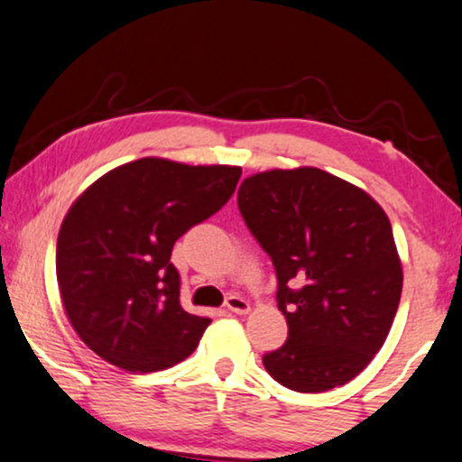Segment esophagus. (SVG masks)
<instances>
[{
	"mask_svg": "<svg viewBox=\"0 0 462 462\" xmlns=\"http://www.w3.org/2000/svg\"><path fill=\"white\" fill-rule=\"evenodd\" d=\"M226 309H227V311H232V313L245 315V313H249V302L241 299V296H227Z\"/></svg>",
	"mask_w": 462,
	"mask_h": 462,
	"instance_id": "34e87169",
	"label": "esophagus"
}]
</instances>
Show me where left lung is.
I'll return each mask as SVG.
<instances>
[{
  "mask_svg": "<svg viewBox=\"0 0 462 462\" xmlns=\"http://www.w3.org/2000/svg\"><path fill=\"white\" fill-rule=\"evenodd\" d=\"M236 202L273 260L288 319L264 369L296 393L343 386L379 352L399 309L402 268L386 213L319 168L254 174Z\"/></svg>",
  "mask_w": 462,
  "mask_h": 462,
  "instance_id": "1",
  "label": "left lung"
}]
</instances>
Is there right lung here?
<instances>
[{"label":"right lung","instance_id":"1","mask_svg":"<svg viewBox=\"0 0 462 462\" xmlns=\"http://www.w3.org/2000/svg\"><path fill=\"white\" fill-rule=\"evenodd\" d=\"M241 168L143 157L97 179L63 219L57 282L85 346L130 373L168 369L211 324L180 307L172 247L235 194Z\"/></svg>","mask_w":462,"mask_h":462}]
</instances>
